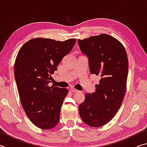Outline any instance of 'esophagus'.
Wrapping results in <instances>:
<instances>
[{
    "mask_svg": "<svg viewBox=\"0 0 147 147\" xmlns=\"http://www.w3.org/2000/svg\"><path fill=\"white\" fill-rule=\"evenodd\" d=\"M71 91L72 92H73V93H76V92H78V91H79L78 90H77V89H74V88H71Z\"/></svg>",
    "mask_w": 147,
    "mask_h": 147,
    "instance_id": "esophagus-1",
    "label": "esophagus"
}]
</instances>
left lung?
<instances>
[{"label":"left lung","instance_id":"1","mask_svg":"<svg viewBox=\"0 0 147 147\" xmlns=\"http://www.w3.org/2000/svg\"><path fill=\"white\" fill-rule=\"evenodd\" d=\"M80 49L88 59L91 74L100 77L95 91L85 93L80 104L82 120L93 127L108 123L117 112L125 94L128 60L125 49L108 34L78 40Z\"/></svg>","mask_w":147,"mask_h":147}]
</instances>
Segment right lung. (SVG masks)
Listing matches in <instances>:
<instances>
[{
	"label": "right lung",
	"instance_id": "obj_1",
	"mask_svg": "<svg viewBox=\"0 0 147 147\" xmlns=\"http://www.w3.org/2000/svg\"><path fill=\"white\" fill-rule=\"evenodd\" d=\"M75 39L64 41L36 38L24 44L17 54L15 78L22 106L34 124L49 130L58 124L59 113L68 89L49 87L51 74L69 53Z\"/></svg>",
	"mask_w": 147,
	"mask_h": 147
}]
</instances>
